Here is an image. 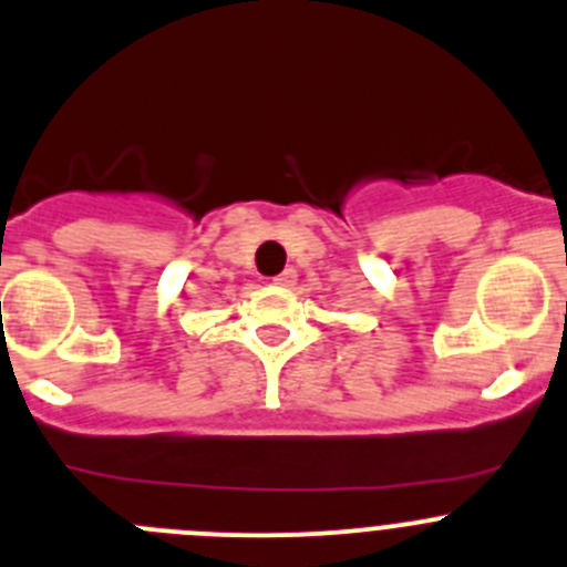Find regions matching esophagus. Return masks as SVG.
Wrapping results in <instances>:
<instances>
[{"mask_svg":"<svg viewBox=\"0 0 567 567\" xmlns=\"http://www.w3.org/2000/svg\"><path fill=\"white\" fill-rule=\"evenodd\" d=\"M296 282V271L293 268H285L282 274H279V277H274V285H282V288H290V285Z\"/></svg>","mask_w":567,"mask_h":567,"instance_id":"34e87169","label":"esophagus"}]
</instances>
